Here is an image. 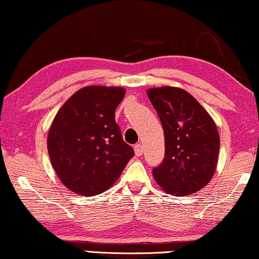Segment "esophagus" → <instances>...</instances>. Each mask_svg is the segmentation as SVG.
I'll return each instance as SVG.
<instances>
[{
    "label": "esophagus",
    "instance_id": "esophagus-1",
    "mask_svg": "<svg viewBox=\"0 0 259 259\" xmlns=\"http://www.w3.org/2000/svg\"><path fill=\"white\" fill-rule=\"evenodd\" d=\"M134 150H135V155H136V156H142V155H143V147H142L141 143H138V144L135 145Z\"/></svg>",
    "mask_w": 259,
    "mask_h": 259
}]
</instances>
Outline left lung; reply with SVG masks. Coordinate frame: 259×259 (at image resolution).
Listing matches in <instances>:
<instances>
[{"instance_id":"left-lung-1","label":"left lung","mask_w":259,"mask_h":259,"mask_svg":"<svg viewBox=\"0 0 259 259\" xmlns=\"http://www.w3.org/2000/svg\"><path fill=\"white\" fill-rule=\"evenodd\" d=\"M147 94L165 138L164 159L152 170L155 181L174 196L201 190L216 171L221 142L216 123L183 89L161 87L149 89Z\"/></svg>"}]
</instances>
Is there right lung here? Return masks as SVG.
I'll use <instances>...</instances> for the list:
<instances>
[{
	"label": "right lung",
	"instance_id": "right-lung-1",
	"mask_svg": "<svg viewBox=\"0 0 259 259\" xmlns=\"http://www.w3.org/2000/svg\"><path fill=\"white\" fill-rule=\"evenodd\" d=\"M124 95L121 87H84L54 118L47 141L49 158L60 181L75 194L108 190L134 157L115 121Z\"/></svg>",
	"mask_w": 259,
	"mask_h": 259
}]
</instances>
